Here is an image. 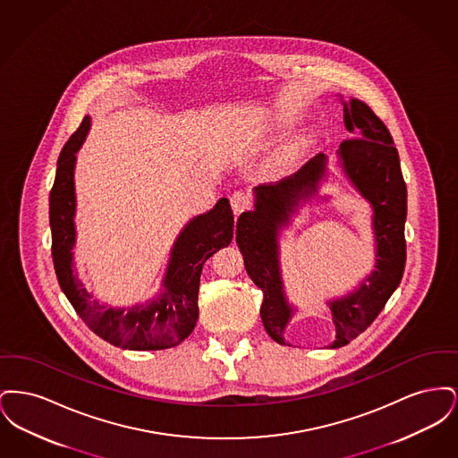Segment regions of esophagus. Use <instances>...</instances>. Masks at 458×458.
Here are the masks:
<instances>
[{"label":"esophagus","instance_id":"esophagus-1","mask_svg":"<svg viewBox=\"0 0 458 458\" xmlns=\"http://www.w3.org/2000/svg\"><path fill=\"white\" fill-rule=\"evenodd\" d=\"M230 202H232V209H233V213L235 215H240V213H243V211H247L250 206H252V200H250V196L249 194H245V192H235V194H232L230 197Z\"/></svg>","mask_w":458,"mask_h":458}]
</instances>
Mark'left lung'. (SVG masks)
<instances>
[{"instance_id": "1", "label": "left lung", "mask_w": 458, "mask_h": 458, "mask_svg": "<svg viewBox=\"0 0 458 458\" xmlns=\"http://www.w3.org/2000/svg\"><path fill=\"white\" fill-rule=\"evenodd\" d=\"M344 118L347 131L359 129L360 137L344 140L336 153L350 183L372 208L376 264L369 276L352 293L327 302L336 329L331 349L347 345L370 327L402 282L407 256V187L390 131L359 99L344 103ZM327 156L319 153L297 174L276 183L256 187L254 211L242 213L237 221L235 239L247 275L264 295L262 325L280 345H284V327L295 312L284 295L278 245L280 230L290 223L299 200L318 192V185L327 174Z\"/></svg>"}]
</instances>
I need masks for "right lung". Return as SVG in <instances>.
<instances>
[{
	"label": "right lung",
	"instance_id": "add662e5",
	"mask_svg": "<svg viewBox=\"0 0 458 458\" xmlns=\"http://www.w3.org/2000/svg\"><path fill=\"white\" fill-rule=\"evenodd\" d=\"M90 129L86 116L68 139L58 157L56 176L49 194L51 254L58 284L75 312L98 336L125 350H163L180 345L196 327L199 318L197 293L200 271L216 250L233 239V213L228 199L191 219L176 237L172 249L163 292L146 304L108 307L99 304L73 273L75 247V183L77 151Z\"/></svg>",
	"mask_w": 458,
	"mask_h": 458
}]
</instances>
